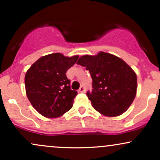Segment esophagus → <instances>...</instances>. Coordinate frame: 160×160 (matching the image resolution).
Listing matches in <instances>:
<instances>
[{"instance_id": "obj_1", "label": "esophagus", "mask_w": 160, "mask_h": 160, "mask_svg": "<svg viewBox=\"0 0 160 160\" xmlns=\"http://www.w3.org/2000/svg\"><path fill=\"white\" fill-rule=\"evenodd\" d=\"M86 92V88H85V86H80V89H78L79 93H83V92Z\"/></svg>"}]
</instances>
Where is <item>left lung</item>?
I'll list each match as a JSON object with an SVG mask.
<instances>
[{
	"mask_svg": "<svg viewBox=\"0 0 160 160\" xmlns=\"http://www.w3.org/2000/svg\"><path fill=\"white\" fill-rule=\"evenodd\" d=\"M78 65L86 67L92 79L88 96L92 107L107 117H117L127 111L136 95L137 77L123 60L104 52L81 56Z\"/></svg>",
	"mask_w": 160,
	"mask_h": 160,
	"instance_id": "obj_1",
	"label": "left lung"
}]
</instances>
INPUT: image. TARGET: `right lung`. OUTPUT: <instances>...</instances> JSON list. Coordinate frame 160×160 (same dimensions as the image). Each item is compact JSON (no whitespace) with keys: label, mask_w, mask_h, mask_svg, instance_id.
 I'll list each match as a JSON object with an SVG mask.
<instances>
[{"label":"right lung","mask_w":160,"mask_h":160,"mask_svg":"<svg viewBox=\"0 0 160 160\" xmlns=\"http://www.w3.org/2000/svg\"><path fill=\"white\" fill-rule=\"evenodd\" d=\"M78 59V56L52 53L40 58L28 70L25 78L27 97L41 115L56 118L72 108L78 92L71 89L66 72Z\"/></svg>","instance_id":"obj_1"}]
</instances>
